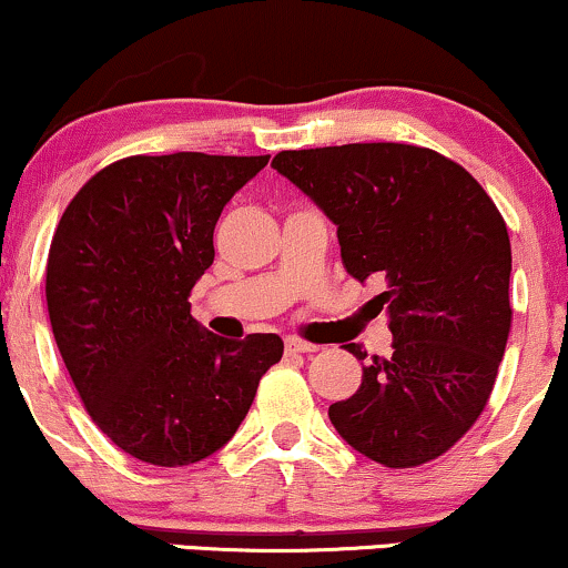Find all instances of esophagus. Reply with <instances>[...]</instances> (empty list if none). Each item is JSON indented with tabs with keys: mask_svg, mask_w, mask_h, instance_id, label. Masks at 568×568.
Segmentation results:
<instances>
[{
	"mask_svg": "<svg viewBox=\"0 0 568 568\" xmlns=\"http://www.w3.org/2000/svg\"><path fill=\"white\" fill-rule=\"evenodd\" d=\"M316 351H318V345L305 343V339H300V337H286V353H290V356H297V353L311 356V353H316Z\"/></svg>",
	"mask_w": 568,
	"mask_h": 568,
	"instance_id": "obj_1",
	"label": "esophagus"
}]
</instances>
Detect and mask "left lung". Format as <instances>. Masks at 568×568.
Masks as SVG:
<instances>
[{
	"mask_svg": "<svg viewBox=\"0 0 568 568\" xmlns=\"http://www.w3.org/2000/svg\"><path fill=\"white\" fill-rule=\"evenodd\" d=\"M273 170L337 225L345 271L385 284L393 353L329 406L339 436L385 468L452 449L495 388L510 332V239L478 180L406 143L282 151ZM358 362L362 345H345Z\"/></svg>",
	"mask_w": 568,
	"mask_h": 568,
	"instance_id": "8db88e82",
	"label": "left lung"
}]
</instances>
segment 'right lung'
<instances>
[{"mask_svg":"<svg viewBox=\"0 0 568 568\" xmlns=\"http://www.w3.org/2000/svg\"><path fill=\"white\" fill-rule=\"evenodd\" d=\"M268 159L126 156L60 217L44 286L52 335L92 423L143 463L215 455L282 358L278 335L217 337L189 303L215 260L220 212Z\"/></svg>","mask_w":568,"mask_h":568,"instance_id":"obj_1","label":"right lung"}]
</instances>
